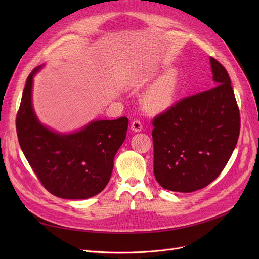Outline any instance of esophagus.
Instances as JSON below:
<instances>
[{"mask_svg":"<svg viewBox=\"0 0 259 259\" xmlns=\"http://www.w3.org/2000/svg\"><path fill=\"white\" fill-rule=\"evenodd\" d=\"M131 129L132 131H135V132H140L142 129H143V125L140 119H134L132 122H131Z\"/></svg>","mask_w":259,"mask_h":259,"instance_id":"obj_1","label":"esophagus"}]
</instances>
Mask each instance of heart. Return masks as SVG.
I'll return each mask as SVG.
<instances>
[{
    "label": "heart",
    "mask_w": 259,
    "mask_h": 259,
    "mask_svg": "<svg viewBox=\"0 0 259 259\" xmlns=\"http://www.w3.org/2000/svg\"><path fill=\"white\" fill-rule=\"evenodd\" d=\"M179 93V78L172 71L161 76L144 95V105L150 112H161L170 108Z\"/></svg>",
    "instance_id": "1"
}]
</instances>
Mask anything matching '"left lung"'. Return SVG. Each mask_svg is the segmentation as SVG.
Masks as SVG:
<instances>
[{
  "label": "left lung",
  "instance_id": "8db88e82",
  "mask_svg": "<svg viewBox=\"0 0 259 259\" xmlns=\"http://www.w3.org/2000/svg\"><path fill=\"white\" fill-rule=\"evenodd\" d=\"M213 88L175 103L152 120L153 171L158 184L192 192L216 180L237 144L239 108L226 68L210 58Z\"/></svg>",
  "mask_w": 259,
  "mask_h": 259
}]
</instances>
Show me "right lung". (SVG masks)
<instances>
[{
	"label": "right lung",
	"instance_id": "obj_1",
	"mask_svg": "<svg viewBox=\"0 0 259 259\" xmlns=\"http://www.w3.org/2000/svg\"><path fill=\"white\" fill-rule=\"evenodd\" d=\"M27 77L16 126L20 146L38 181L51 194L85 199L102 192L113 169V158L124 143L126 116L91 121L83 130L59 134L37 120L31 104L33 75Z\"/></svg>",
	"mask_w": 259,
	"mask_h": 259
}]
</instances>
